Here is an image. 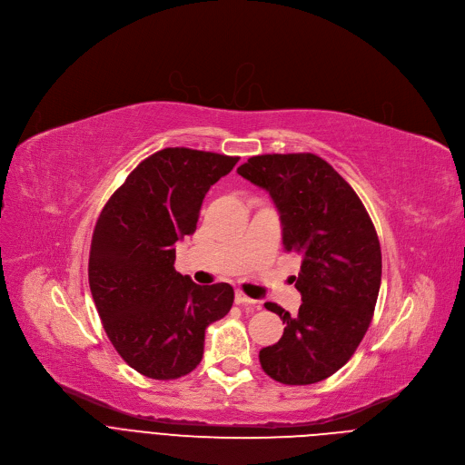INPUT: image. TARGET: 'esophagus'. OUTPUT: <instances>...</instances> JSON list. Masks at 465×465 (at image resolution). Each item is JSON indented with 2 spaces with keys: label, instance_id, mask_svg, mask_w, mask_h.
Listing matches in <instances>:
<instances>
[{
  "label": "esophagus",
  "instance_id": "1",
  "mask_svg": "<svg viewBox=\"0 0 465 465\" xmlns=\"http://www.w3.org/2000/svg\"><path fill=\"white\" fill-rule=\"evenodd\" d=\"M235 304H244V306H252V308L258 306V302H256L254 299L246 297V294H244L242 291H237V292H235Z\"/></svg>",
  "mask_w": 465,
  "mask_h": 465
}]
</instances>
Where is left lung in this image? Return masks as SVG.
<instances>
[{
	"label": "left lung",
	"mask_w": 465,
	"mask_h": 465,
	"mask_svg": "<svg viewBox=\"0 0 465 465\" xmlns=\"http://www.w3.org/2000/svg\"><path fill=\"white\" fill-rule=\"evenodd\" d=\"M237 173L271 194L283 248L302 256L292 276L302 304L297 315L265 304L285 328L260 363L287 386L321 382L351 360L371 324L382 278L374 226L354 189L315 153L256 155Z\"/></svg>",
	"instance_id": "8db88e82"
}]
</instances>
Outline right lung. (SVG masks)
Returning a JSON list of instances; mask_svg holds the SVG:
<instances>
[{"label": "right lung", "instance_id": "right-lung-1", "mask_svg": "<svg viewBox=\"0 0 465 465\" xmlns=\"http://www.w3.org/2000/svg\"><path fill=\"white\" fill-rule=\"evenodd\" d=\"M239 157L164 148L114 191L96 223L89 283L105 333L137 372L173 380L202 361L205 328L233 304L230 283L198 285L174 269L209 187Z\"/></svg>", "mask_w": 465, "mask_h": 465}]
</instances>
